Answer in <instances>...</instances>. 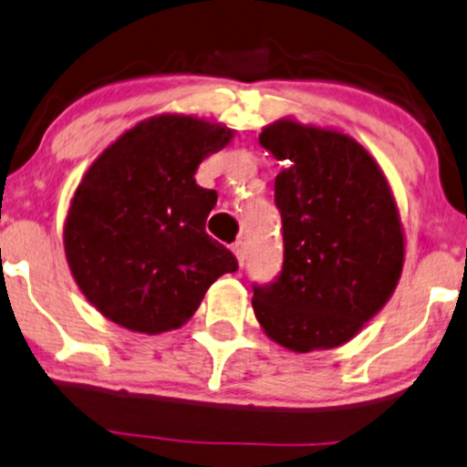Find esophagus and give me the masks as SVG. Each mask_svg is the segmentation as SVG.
<instances>
[{
    "label": "esophagus",
    "instance_id": "1",
    "mask_svg": "<svg viewBox=\"0 0 467 467\" xmlns=\"http://www.w3.org/2000/svg\"><path fill=\"white\" fill-rule=\"evenodd\" d=\"M232 251L235 253V257H238V262L244 266L246 255H249V246H246L244 240H235V243L232 244Z\"/></svg>",
    "mask_w": 467,
    "mask_h": 467
}]
</instances>
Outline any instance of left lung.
<instances>
[{
    "mask_svg": "<svg viewBox=\"0 0 467 467\" xmlns=\"http://www.w3.org/2000/svg\"><path fill=\"white\" fill-rule=\"evenodd\" d=\"M260 142L285 162L275 180L284 264L270 284H253V309L281 347H339L399 284L405 240L392 190L370 153L339 131L277 120Z\"/></svg>",
    "mask_w": 467,
    "mask_h": 467,
    "instance_id": "left-lung-1",
    "label": "left lung"
}]
</instances>
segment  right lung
I'll list each match as a JSON object with an SVG mask.
<instances>
[{
  "instance_id": "add662e5",
  "label": "right lung",
  "mask_w": 467,
  "mask_h": 467,
  "mask_svg": "<svg viewBox=\"0 0 467 467\" xmlns=\"http://www.w3.org/2000/svg\"><path fill=\"white\" fill-rule=\"evenodd\" d=\"M232 138L224 125L162 114L125 131L75 190L65 251L79 290L125 329L162 333L197 312L238 260L207 235L216 192L197 186L201 160Z\"/></svg>"
}]
</instances>
